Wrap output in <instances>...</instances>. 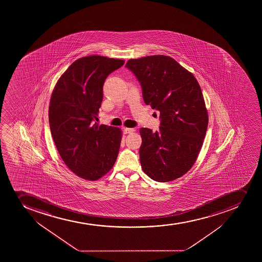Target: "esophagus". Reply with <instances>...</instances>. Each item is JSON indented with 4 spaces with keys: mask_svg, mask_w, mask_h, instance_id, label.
Here are the masks:
<instances>
[{
    "mask_svg": "<svg viewBox=\"0 0 262 262\" xmlns=\"http://www.w3.org/2000/svg\"><path fill=\"white\" fill-rule=\"evenodd\" d=\"M134 130H135V129H133V128H124V133H125V134L133 133Z\"/></svg>",
    "mask_w": 262,
    "mask_h": 262,
    "instance_id": "esophagus-1",
    "label": "esophagus"
}]
</instances>
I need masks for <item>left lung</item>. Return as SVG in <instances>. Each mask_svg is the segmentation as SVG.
Here are the masks:
<instances>
[{
  "instance_id": "8db88e82",
  "label": "left lung",
  "mask_w": 262,
  "mask_h": 262,
  "mask_svg": "<svg viewBox=\"0 0 262 262\" xmlns=\"http://www.w3.org/2000/svg\"><path fill=\"white\" fill-rule=\"evenodd\" d=\"M125 68L139 81L144 102L160 112L159 130L140 129L142 168L155 181L179 179L196 161L207 133L208 116L199 83L166 55L132 59Z\"/></svg>"
}]
</instances>
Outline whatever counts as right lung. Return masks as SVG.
Returning <instances> with one entry per match:
<instances>
[{"mask_svg": "<svg viewBox=\"0 0 262 262\" xmlns=\"http://www.w3.org/2000/svg\"><path fill=\"white\" fill-rule=\"evenodd\" d=\"M124 60L91 55L75 60L59 78L50 99V130L60 157L76 175L97 180L114 166L122 133L99 125V108L107 76Z\"/></svg>", "mask_w": 262, "mask_h": 262, "instance_id": "1", "label": "right lung"}]
</instances>
